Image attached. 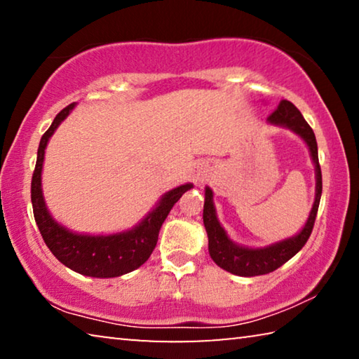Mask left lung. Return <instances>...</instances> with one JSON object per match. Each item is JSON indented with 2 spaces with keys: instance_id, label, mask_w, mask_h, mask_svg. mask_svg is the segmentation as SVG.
Returning <instances> with one entry per match:
<instances>
[{
  "instance_id": "left-lung-1",
  "label": "left lung",
  "mask_w": 359,
  "mask_h": 359,
  "mask_svg": "<svg viewBox=\"0 0 359 359\" xmlns=\"http://www.w3.org/2000/svg\"><path fill=\"white\" fill-rule=\"evenodd\" d=\"M267 123L282 126V128H288L307 144L315 166V179H317V184H315V201L306 224H304L302 229L297 234H294L293 238L278 241L276 244L266 247L252 248L236 244V242L229 239L226 231L223 229L217 218L214 193H212L209 187H205L203 220L205 231H208L210 258L214 259L215 264L220 266L222 269L241 277L269 274V272L278 269L282 264L287 263L290 258H293L304 247V244H306L309 239V236L312 233L321 198V169L318 163L317 139H315L313 130L309 126L307 121L304 120L302 114L297 111V107L293 102L283 100L280 101V104H278L276 111L267 117Z\"/></svg>"
}]
</instances>
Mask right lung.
<instances>
[{
    "mask_svg": "<svg viewBox=\"0 0 359 359\" xmlns=\"http://www.w3.org/2000/svg\"><path fill=\"white\" fill-rule=\"evenodd\" d=\"M76 107L72 102L60 112L52 121L44 136L41 137L38 149V160L32 180V204L33 214L42 239L55 258L69 269L82 276L96 278L118 277L137 269L154 252L161 224L166 220L172 205L179 201L182 194L191 190L193 184L175 187L166 191L160 201L145 215L136 226L114 234H81L60 224L47 210L42 194V165L48 139L60 126V123L68 117L69 112Z\"/></svg>",
    "mask_w": 359,
    "mask_h": 359,
    "instance_id": "right-lung-1",
    "label": "right lung"
}]
</instances>
